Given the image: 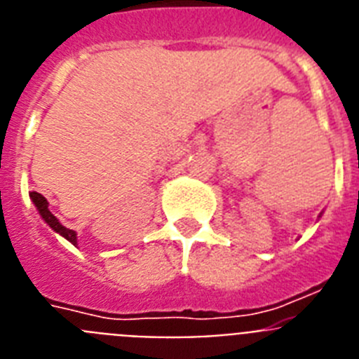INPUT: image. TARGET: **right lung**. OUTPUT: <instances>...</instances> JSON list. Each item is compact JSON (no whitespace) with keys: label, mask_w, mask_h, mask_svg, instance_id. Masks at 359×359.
<instances>
[{"label":"right lung","mask_w":359,"mask_h":359,"mask_svg":"<svg viewBox=\"0 0 359 359\" xmlns=\"http://www.w3.org/2000/svg\"><path fill=\"white\" fill-rule=\"evenodd\" d=\"M30 198H32V201H34V205L37 207V210H39L41 217H43L44 221H46V223H48L50 226L57 231V233H61V236L66 237V239H68L72 244H77V233H75L73 230H69V228L62 226V224L59 223V219H57L55 215L48 210V201H46V198H44V196H41L39 192H32Z\"/></svg>","instance_id":"1"}]
</instances>
